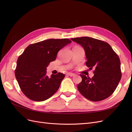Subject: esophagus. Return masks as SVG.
Wrapping results in <instances>:
<instances>
[{"mask_svg": "<svg viewBox=\"0 0 132 132\" xmlns=\"http://www.w3.org/2000/svg\"><path fill=\"white\" fill-rule=\"evenodd\" d=\"M67 75L70 76V77H74V76L75 75V74L72 73H67Z\"/></svg>", "mask_w": 132, "mask_h": 132, "instance_id": "obj_1", "label": "esophagus"}]
</instances>
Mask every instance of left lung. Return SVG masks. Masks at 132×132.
<instances>
[{
    "mask_svg": "<svg viewBox=\"0 0 132 132\" xmlns=\"http://www.w3.org/2000/svg\"><path fill=\"white\" fill-rule=\"evenodd\" d=\"M85 50L86 65L92 69V78L80 74L82 81L78 89L85 98L92 101H100L113 93L122 77L121 62L118 55L109 43L89 37L71 38Z\"/></svg>",
    "mask_w": 132,
    "mask_h": 132,
    "instance_id": "8db88e82",
    "label": "left lung"
}]
</instances>
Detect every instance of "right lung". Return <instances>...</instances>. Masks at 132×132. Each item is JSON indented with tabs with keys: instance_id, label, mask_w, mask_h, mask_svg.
<instances>
[{
	"instance_id": "obj_1",
	"label": "right lung",
	"mask_w": 132,
	"mask_h": 132,
	"mask_svg": "<svg viewBox=\"0 0 132 132\" xmlns=\"http://www.w3.org/2000/svg\"><path fill=\"white\" fill-rule=\"evenodd\" d=\"M71 41L69 39H48L31 44L19 57L15 75L20 87L27 97L43 101L54 95L65 75H46L47 67L55 61L58 51Z\"/></svg>"
}]
</instances>
